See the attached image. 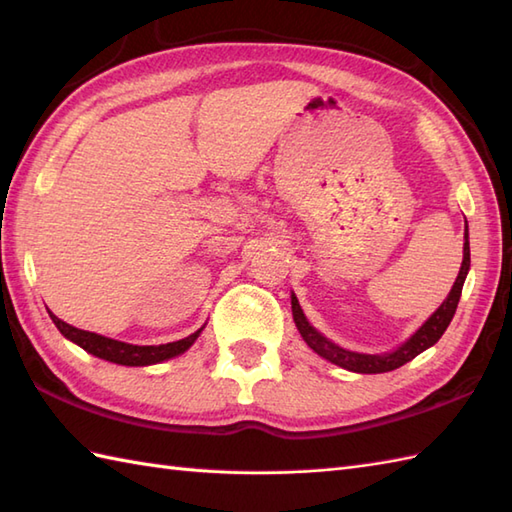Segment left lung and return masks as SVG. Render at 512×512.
<instances>
[{
    "mask_svg": "<svg viewBox=\"0 0 512 512\" xmlns=\"http://www.w3.org/2000/svg\"><path fill=\"white\" fill-rule=\"evenodd\" d=\"M471 268V248H469V226H464V259L460 266L458 279L449 292V297L442 301V306L431 314V317L424 321L420 328L413 332L409 339L402 343L400 347H396L394 352L387 354H358V352H350L343 350L336 343H332L330 339H325L321 332H317L310 325V321L303 314L299 301L292 292V319H295V325L299 334L303 336V341L308 343L310 350L317 352L319 356H323L325 361H330L334 365H339L343 369H350V372L356 374H383V372H391V369H398L405 363L413 361L420 352L429 350L431 345H436L440 341V336L444 334V330L449 328V323L455 314V308H458V301L462 295V286L464 279L469 275Z\"/></svg>",
    "mask_w": 512,
    "mask_h": 512,
    "instance_id": "obj_1",
    "label": "left lung"
}]
</instances>
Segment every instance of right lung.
Masks as SVG:
<instances>
[{
    "mask_svg": "<svg viewBox=\"0 0 512 512\" xmlns=\"http://www.w3.org/2000/svg\"><path fill=\"white\" fill-rule=\"evenodd\" d=\"M50 319L54 325H57V330L65 336V339H70L72 343L83 347L85 352L99 356V358H103V361H110L116 365H127V367L156 365V363L167 361V358L180 356L182 352L189 350V347L195 343V339L200 336V332L204 330V325H202L198 332L184 336V339H180V341L165 343V345H129L123 341L107 339V336H101L96 332L74 328V325L61 321L59 317H54L52 312H50Z\"/></svg>",
    "mask_w": 512,
    "mask_h": 512,
    "instance_id": "add662e5",
    "label": "right lung"
}]
</instances>
